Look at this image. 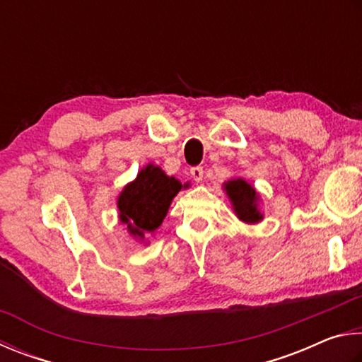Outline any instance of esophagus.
I'll return each instance as SVG.
<instances>
[{
  "label": "esophagus",
  "mask_w": 362,
  "mask_h": 362,
  "mask_svg": "<svg viewBox=\"0 0 362 362\" xmlns=\"http://www.w3.org/2000/svg\"><path fill=\"white\" fill-rule=\"evenodd\" d=\"M191 176L194 177V181L200 182L204 180V167H192L191 168Z\"/></svg>",
  "instance_id": "1"
}]
</instances>
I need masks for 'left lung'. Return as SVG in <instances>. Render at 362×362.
Wrapping results in <instances>:
<instances>
[{"label": "left lung", "mask_w": 362, "mask_h": 362, "mask_svg": "<svg viewBox=\"0 0 362 362\" xmlns=\"http://www.w3.org/2000/svg\"><path fill=\"white\" fill-rule=\"evenodd\" d=\"M226 191L232 200L233 210L243 223L255 224L262 219L257 210V194L248 182L243 180H233L226 185Z\"/></svg>", "instance_id": "8db88e82"}]
</instances>
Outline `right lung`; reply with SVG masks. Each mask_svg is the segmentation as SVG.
<instances>
[{
	"label": "right lung",
	"instance_id": "add662e5",
	"mask_svg": "<svg viewBox=\"0 0 362 362\" xmlns=\"http://www.w3.org/2000/svg\"><path fill=\"white\" fill-rule=\"evenodd\" d=\"M182 185L173 176L148 165L119 195V218L132 235L144 238V233L154 232L167 216L168 206Z\"/></svg>",
	"mask_w": 362,
	"mask_h": 362
}]
</instances>
